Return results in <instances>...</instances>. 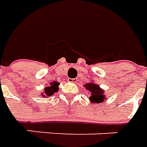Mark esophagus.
<instances>
[{
    "instance_id": "34e87169",
    "label": "esophagus",
    "mask_w": 147,
    "mask_h": 147,
    "mask_svg": "<svg viewBox=\"0 0 147 147\" xmlns=\"http://www.w3.org/2000/svg\"><path fill=\"white\" fill-rule=\"evenodd\" d=\"M68 81L71 82V83H76L77 82V79L74 78V79H68Z\"/></svg>"
}]
</instances>
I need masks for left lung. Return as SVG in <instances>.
Returning a JSON list of instances; mask_svg holds the SVG:
<instances>
[{"instance_id":"left-lung-1","label":"left lung","mask_w":147,"mask_h":147,"mask_svg":"<svg viewBox=\"0 0 147 147\" xmlns=\"http://www.w3.org/2000/svg\"><path fill=\"white\" fill-rule=\"evenodd\" d=\"M86 89L91 92V100L92 103H101L105 100L104 91L99 88V85L95 84L94 83H87L85 84Z\"/></svg>"}]
</instances>
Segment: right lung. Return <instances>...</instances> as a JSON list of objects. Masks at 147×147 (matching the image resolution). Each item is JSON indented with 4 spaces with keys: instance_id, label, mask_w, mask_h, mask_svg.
<instances>
[{
    "instance_id": "1",
    "label": "right lung",
    "mask_w": 147,
    "mask_h": 147,
    "mask_svg": "<svg viewBox=\"0 0 147 147\" xmlns=\"http://www.w3.org/2000/svg\"><path fill=\"white\" fill-rule=\"evenodd\" d=\"M59 83L57 81H53L51 83H50L48 86L46 87L44 89V96H50L53 95L55 92H58L59 89Z\"/></svg>"
}]
</instances>
